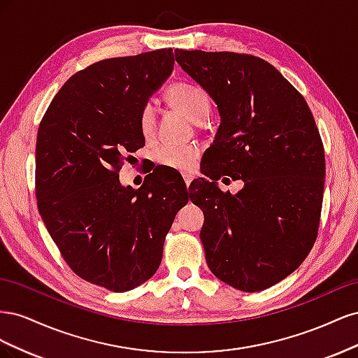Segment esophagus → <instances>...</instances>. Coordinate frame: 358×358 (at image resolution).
Instances as JSON below:
<instances>
[{
  "label": "esophagus",
  "instance_id": "1",
  "mask_svg": "<svg viewBox=\"0 0 358 358\" xmlns=\"http://www.w3.org/2000/svg\"><path fill=\"white\" fill-rule=\"evenodd\" d=\"M183 179H185V185H187V188H189L191 182H192V176H189V175H185V176H183Z\"/></svg>",
  "mask_w": 358,
  "mask_h": 358
}]
</instances>
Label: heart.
I'll list each match as a JSON object with an SVG mask.
<instances>
[{
    "mask_svg": "<svg viewBox=\"0 0 358 358\" xmlns=\"http://www.w3.org/2000/svg\"><path fill=\"white\" fill-rule=\"evenodd\" d=\"M167 100L175 109L185 113L192 122L201 124L212 112V100L200 85L192 82H178L167 91ZM155 107L152 103L143 104L138 113V128L145 137L152 136L155 129ZM197 158V149L187 145L164 143L155 148L154 159L159 166L178 171H189Z\"/></svg>",
    "mask_w": 358,
    "mask_h": 358,
    "instance_id": "heart-1",
    "label": "heart"
}]
</instances>
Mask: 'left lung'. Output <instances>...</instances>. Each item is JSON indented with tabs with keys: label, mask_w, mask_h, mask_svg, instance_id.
I'll list each match as a JSON object with an SVG mask.
<instances>
[{
	"label": "left lung",
	"mask_w": 358,
	"mask_h": 358,
	"mask_svg": "<svg viewBox=\"0 0 358 358\" xmlns=\"http://www.w3.org/2000/svg\"><path fill=\"white\" fill-rule=\"evenodd\" d=\"M175 53L221 115L203 157L212 182L197 179L191 197L204 213L206 262L233 288L266 289L294 272L317 241L326 157L315 119L303 95L262 58ZM225 174L245 182L236 196L215 185Z\"/></svg>",
	"instance_id": "8db88e82"
}]
</instances>
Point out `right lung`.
<instances>
[{
    "label": "right lung",
    "instance_id": "obj_1",
    "mask_svg": "<svg viewBox=\"0 0 358 358\" xmlns=\"http://www.w3.org/2000/svg\"><path fill=\"white\" fill-rule=\"evenodd\" d=\"M175 66L173 49L94 62L74 73L43 116L36 146L38 212L79 278L115 292L152 278L188 189L158 175L138 189L119 170L143 148L138 113ZM154 175V171H152Z\"/></svg>",
    "mask_w": 358,
    "mask_h": 358
}]
</instances>
